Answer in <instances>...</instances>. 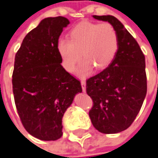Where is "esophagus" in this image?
<instances>
[{
    "mask_svg": "<svg viewBox=\"0 0 158 158\" xmlns=\"http://www.w3.org/2000/svg\"><path fill=\"white\" fill-rule=\"evenodd\" d=\"M81 87H82V91L86 92V81L85 80H81Z\"/></svg>",
    "mask_w": 158,
    "mask_h": 158,
    "instance_id": "1",
    "label": "esophagus"
}]
</instances>
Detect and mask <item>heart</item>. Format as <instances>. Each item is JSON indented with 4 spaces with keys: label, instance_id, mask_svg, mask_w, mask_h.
<instances>
[{
    "label": "heart",
    "instance_id": "b5f03b06",
    "mask_svg": "<svg viewBox=\"0 0 158 158\" xmlns=\"http://www.w3.org/2000/svg\"><path fill=\"white\" fill-rule=\"evenodd\" d=\"M118 47V34L111 24L88 21L71 28L70 40L60 38L57 42L62 67L68 72H73L80 58L84 59L78 70L81 77L88 75L94 67L106 68L114 59Z\"/></svg>",
    "mask_w": 158,
    "mask_h": 158
}]
</instances>
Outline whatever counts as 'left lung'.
I'll use <instances>...</instances> for the list:
<instances>
[{"instance_id": "8db88e82", "label": "left lung", "mask_w": 158, "mask_h": 158, "mask_svg": "<svg viewBox=\"0 0 158 158\" xmlns=\"http://www.w3.org/2000/svg\"><path fill=\"white\" fill-rule=\"evenodd\" d=\"M111 24L118 34L115 57L103 71L87 80V94L93 100L89 117L98 131L118 133L134 122L147 94L145 56L139 44L115 17L93 16Z\"/></svg>"}]
</instances>
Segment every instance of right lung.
<instances>
[{
    "instance_id": "obj_1",
    "label": "right lung",
    "mask_w": 158,
    "mask_h": 158,
    "mask_svg": "<svg viewBox=\"0 0 158 158\" xmlns=\"http://www.w3.org/2000/svg\"><path fill=\"white\" fill-rule=\"evenodd\" d=\"M70 24L64 17L46 18L28 33L15 55L12 88L26 131L41 140L62 136V117L78 93L79 80L61 66L57 42Z\"/></svg>"
}]
</instances>
